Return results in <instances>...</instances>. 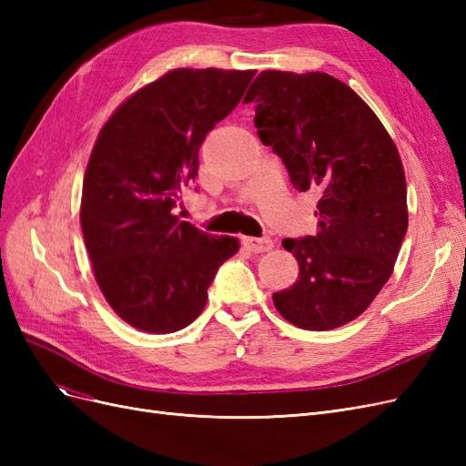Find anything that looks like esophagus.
<instances>
[{
    "label": "esophagus",
    "instance_id": "34e87169",
    "mask_svg": "<svg viewBox=\"0 0 466 466\" xmlns=\"http://www.w3.org/2000/svg\"><path fill=\"white\" fill-rule=\"evenodd\" d=\"M243 245H245L250 252H268V250H272V247H274L270 237H262V238H257V237H243Z\"/></svg>",
    "mask_w": 466,
    "mask_h": 466
}]
</instances>
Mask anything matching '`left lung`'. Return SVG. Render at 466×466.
Instances as JSON below:
<instances>
[{
  "label": "left lung",
  "instance_id": "1",
  "mask_svg": "<svg viewBox=\"0 0 466 466\" xmlns=\"http://www.w3.org/2000/svg\"><path fill=\"white\" fill-rule=\"evenodd\" d=\"M245 103H257L260 142L284 161L293 188L319 194L317 235L281 243L299 276L274 305L305 330L342 327L387 284L408 229L399 149L363 98L329 74L266 69Z\"/></svg>",
  "mask_w": 466,
  "mask_h": 466
}]
</instances>
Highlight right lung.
Returning <instances> with one entry per match:
<instances>
[{"mask_svg": "<svg viewBox=\"0 0 466 466\" xmlns=\"http://www.w3.org/2000/svg\"><path fill=\"white\" fill-rule=\"evenodd\" d=\"M255 69L177 67L130 95L96 136L79 221L105 299L130 327L177 332L198 317L238 238L180 221L208 132L243 98Z\"/></svg>", "mask_w": 466, "mask_h": 466, "instance_id": "right-lung-1", "label": "right lung"}]
</instances>
